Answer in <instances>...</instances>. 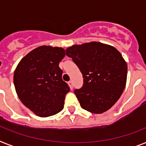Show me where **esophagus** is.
<instances>
[{"label":"esophagus","mask_w":146,"mask_h":146,"mask_svg":"<svg viewBox=\"0 0 146 146\" xmlns=\"http://www.w3.org/2000/svg\"><path fill=\"white\" fill-rule=\"evenodd\" d=\"M68 86L72 90V88H73V81L72 80H70V81L68 82Z\"/></svg>","instance_id":"obj_1"}]
</instances>
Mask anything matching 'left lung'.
Segmentation results:
<instances>
[{"mask_svg": "<svg viewBox=\"0 0 146 146\" xmlns=\"http://www.w3.org/2000/svg\"><path fill=\"white\" fill-rule=\"evenodd\" d=\"M81 72L84 85L74 90L83 109L103 113L113 107L123 92L127 66L114 47L98 42L74 44L66 50Z\"/></svg>", "mask_w": 146, "mask_h": 146, "instance_id": "left-lung-1", "label": "left lung"}]
</instances>
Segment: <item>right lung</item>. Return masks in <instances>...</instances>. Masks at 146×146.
I'll return each mask as SVG.
<instances>
[{
	"instance_id": "1",
	"label": "right lung",
	"mask_w": 146,
	"mask_h": 146,
	"mask_svg": "<svg viewBox=\"0 0 146 146\" xmlns=\"http://www.w3.org/2000/svg\"><path fill=\"white\" fill-rule=\"evenodd\" d=\"M66 55L62 48L42 45L33 49L19 62L14 72V85L25 107L40 117L58 113L70 91L62 79L59 63Z\"/></svg>"
}]
</instances>
